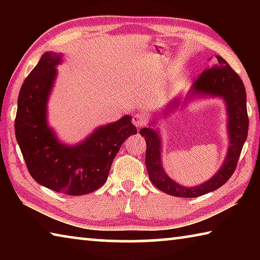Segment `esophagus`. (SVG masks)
Here are the masks:
<instances>
[{
	"instance_id": "1",
	"label": "esophagus",
	"mask_w": 260,
	"mask_h": 260,
	"mask_svg": "<svg viewBox=\"0 0 260 260\" xmlns=\"http://www.w3.org/2000/svg\"><path fill=\"white\" fill-rule=\"evenodd\" d=\"M132 121H133V124L136 126V127H143L144 125L147 124V118H146V116H144L143 113H136V114H134V117H133V119H132Z\"/></svg>"
}]
</instances>
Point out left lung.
Returning a JSON list of instances; mask_svg holds the SVG:
<instances>
[{
	"mask_svg": "<svg viewBox=\"0 0 260 260\" xmlns=\"http://www.w3.org/2000/svg\"><path fill=\"white\" fill-rule=\"evenodd\" d=\"M217 63L205 69L193 82L189 93L182 98L179 96L164 109L155 112L150 119L149 127L140 129L147 142L146 166L150 181L159 190L177 197H199L215 190L225 184L236 169L237 160L248 136L249 118L246 112V94L243 82L230 64L221 56H215ZM219 97L225 102L228 112V131L230 138V147L223 165L214 177L201 185L193 187H184L175 183L166 174L161 162V136L155 127L160 117H167L179 105L185 106L193 98ZM158 116L160 117L157 118Z\"/></svg>",
	"mask_w": 260,
	"mask_h": 260,
	"instance_id": "obj_1",
	"label": "left lung"
}]
</instances>
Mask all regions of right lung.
I'll list each match as a JSON object with an SVG mask.
<instances>
[{
	"instance_id": "add662e5",
	"label": "right lung",
	"mask_w": 260,
	"mask_h": 260,
	"mask_svg": "<svg viewBox=\"0 0 260 260\" xmlns=\"http://www.w3.org/2000/svg\"><path fill=\"white\" fill-rule=\"evenodd\" d=\"M63 55L47 51L41 56L18 95L16 139L29 174L38 183L71 196L86 195L102 187L112 161L127 138L138 133L126 114L100 126L78 144L59 141L48 124V100Z\"/></svg>"
}]
</instances>
